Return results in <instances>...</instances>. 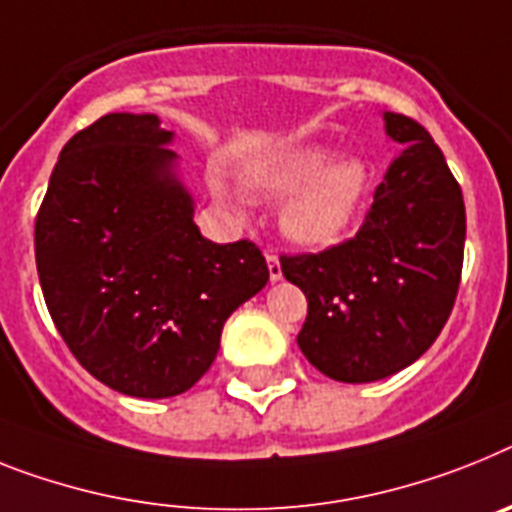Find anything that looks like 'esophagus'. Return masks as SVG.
Masks as SVG:
<instances>
[{
  "instance_id": "esophagus-1",
  "label": "esophagus",
  "mask_w": 512,
  "mask_h": 512,
  "mask_svg": "<svg viewBox=\"0 0 512 512\" xmlns=\"http://www.w3.org/2000/svg\"><path fill=\"white\" fill-rule=\"evenodd\" d=\"M265 260H268V273L270 281H281L283 270H281V260H278L276 252H265Z\"/></svg>"
}]
</instances>
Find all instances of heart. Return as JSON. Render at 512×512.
I'll return each instance as SVG.
<instances>
[{"mask_svg": "<svg viewBox=\"0 0 512 512\" xmlns=\"http://www.w3.org/2000/svg\"><path fill=\"white\" fill-rule=\"evenodd\" d=\"M247 190L281 200V229L304 247H328L356 221L369 192V166L362 158H336L322 145H294L244 163ZM210 195L226 205H244V192L226 176H208Z\"/></svg>", "mask_w": 512, "mask_h": 512, "instance_id": "b5f03b06", "label": "heart"}]
</instances>
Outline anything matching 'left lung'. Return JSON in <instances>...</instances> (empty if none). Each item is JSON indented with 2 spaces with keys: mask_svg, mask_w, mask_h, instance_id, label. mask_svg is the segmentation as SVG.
Wrapping results in <instances>:
<instances>
[{
  "mask_svg": "<svg viewBox=\"0 0 512 512\" xmlns=\"http://www.w3.org/2000/svg\"><path fill=\"white\" fill-rule=\"evenodd\" d=\"M385 132L403 150L362 229L317 255L281 257L286 281L307 296L296 343L338 382H375L414 364L445 328L461 286V187L422 124L385 111Z\"/></svg>",
  "mask_w": 512,
  "mask_h": 512,
  "instance_id": "8db88e82",
  "label": "left lung"
}]
</instances>
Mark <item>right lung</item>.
<instances>
[{
	"mask_svg": "<svg viewBox=\"0 0 512 512\" xmlns=\"http://www.w3.org/2000/svg\"><path fill=\"white\" fill-rule=\"evenodd\" d=\"M156 114H106L70 137L36 216V268L59 336L90 375L135 398L190 390L223 322L268 283L257 244L192 221Z\"/></svg>",
	"mask_w": 512,
	"mask_h": 512,
	"instance_id": "obj_1",
	"label": "right lung"
}]
</instances>
